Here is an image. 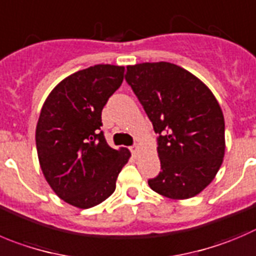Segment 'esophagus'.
<instances>
[{
  "instance_id": "1",
  "label": "esophagus",
  "mask_w": 256,
  "mask_h": 256,
  "mask_svg": "<svg viewBox=\"0 0 256 256\" xmlns=\"http://www.w3.org/2000/svg\"><path fill=\"white\" fill-rule=\"evenodd\" d=\"M139 152H140V146L138 144H135L134 146H131V152H132L134 155H138L139 154Z\"/></svg>"
}]
</instances>
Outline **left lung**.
Instances as JSON below:
<instances>
[{
  "label": "left lung",
  "mask_w": 256,
  "mask_h": 256,
  "mask_svg": "<svg viewBox=\"0 0 256 256\" xmlns=\"http://www.w3.org/2000/svg\"><path fill=\"white\" fill-rule=\"evenodd\" d=\"M126 82L158 138L162 172L154 192L187 200L214 180L225 156V120L216 97L194 74L168 62L128 66Z\"/></svg>",
  "instance_id": "obj_1"
}]
</instances>
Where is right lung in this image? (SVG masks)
I'll return each instance as SVG.
<instances>
[{"label": "right lung", "instance_id": "1", "mask_svg": "<svg viewBox=\"0 0 256 256\" xmlns=\"http://www.w3.org/2000/svg\"><path fill=\"white\" fill-rule=\"evenodd\" d=\"M125 66L97 64L64 78L49 93L36 125L38 158L59 198L90 208L110 197L131 152L112 149L101 131L107 100L124 80Z\"/></svg>", "mask_w": 256, "mask_h": 256}]
</instances>
